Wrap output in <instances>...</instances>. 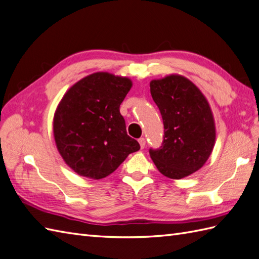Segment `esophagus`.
Segmentation results:
<instances>
[{
  "mask_svg": "<svg viewBox=\"0 0 259 259\" xmlns=\"http://www.w3.org/2000/svg\"><path fill=\"white\" fill-rule=\"evenodd\" d=\"M138 142H140V145H141V148L144 149L145 146H146V140H145L144 137H141L140 140H138Z\"/></svg>",
  "mask_w": 259,
  "mask_h": 259,
  "instance_id": "obj_1",
  "label": "esophagus"
}]
</instances>
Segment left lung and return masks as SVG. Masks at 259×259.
<instances>
[{"label": "left lung", "instance_id": "obj_1", "mask_svg": "<svg viewBox=\"0 0 259 259\" xmlns=\"http://www.w3.org/2000/svg\"><path fill=\"white\" fill-rule=\"evenodd\" d=\"M163 122V141L149 155L159 171L181 179L202 167L212 153L215 126L206 99L190 80L171 74L150 82Z\"/></svg>", "mask_w": 259, "mask_h": 259}]
</instances>
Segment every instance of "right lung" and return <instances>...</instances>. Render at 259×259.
I'll return each instance as SVG.
<instances>
[{
	"instance_id": "obj_1",
	"label": "right lung",
	"mask_w": 259,
	"mask_h": 259,
	"mask_svg": "<svg viewBox=\"0 0 259 259\" xmlns=\"http://www.w3.org/2000/svg\"><path fill=\"white\" fill-rule=\"evenodd\" d=\"M131 87L127 78L97 72L77 82L62 98L54 118L55 141L67 165L80 176L102 179L140 150L119 113Z\"/></svg>"
}]
</instances>
